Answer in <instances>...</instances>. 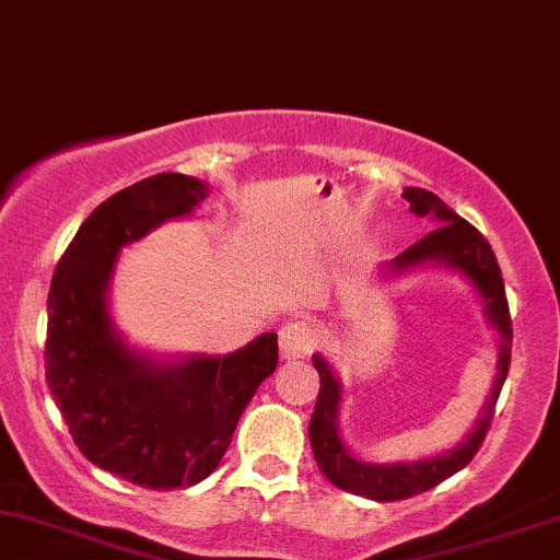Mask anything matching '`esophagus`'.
<instances>
[{"label": "esophagus", "instance_id": "esophagus-1", "mask_svg": "<svg viewBox=\"0 0 560 560\" xmlns=\"http://www.w3.org/2000/svg\"><path fill=\"white\" fill-rule=\"evenodd\" d=\"M279 350L284 361L307 358L316 350V331L305 320H289L279 329Z\"/></svg>", "mask_w": 560, "mask_h": 560}]
</instances>
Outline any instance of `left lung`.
Segmentation results:
<instances>
[{
  "label": "left lung",
  "mask_w": 560,
  "mask_h": 560,
  "mask_svg": "<svg viewBox=\"0 0 560 560\" xmlns=\"http://www.w3.org/2000/svg\"><path fill=\"white\" fill-rule=\"evenodd\" d=\"M402 197L410 202V213L416 215H434L440 226L423 234L419 242L410 244L402 255H397L389 262V271H405V268L421 266V262L436 260L447 262V266L458 268L471 279L477 287L481 302L490 324L500 334V361H498V376H494L490 400H487L481 419L474 427V432L460 442L458 447L450 450L447 455H436V458L419 460V464H365V460L352 458L347 453L342 440L337 432V408H339V387L337 376L331 374L329 363L324 358H313L320 376V389L316 408H313L311 427V447L316 455L320 471L339 490L363 494V498L378 500V503H392V500L413 498V494L432 490V487L453 477L455 471L471 464L474 455L479 453L481 442H485L487 432H490L494 419V405H498L500 389H503L508 369H511V345H513V326H511V311H508L505 300V284L503 273H500L498 258H494L490 242L479 234L471 223L455 215L453 210L442 202L432 191L419 189V186H408Z\"/></svg>",
  "instance_id": "obj_1"
}]
</instances>
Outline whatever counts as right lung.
Wrapping results in <instances>:
<instances>
[{
    "mask_svg": "<svg viewBox=\"0 0 560 560\" xmlns=\"http://www.w3.org/2000/svg\"><path fill=\"white\" fill-rule=\"evenodd\" d=\"M208 186L158 173L115 191L57 262L47 300L44 365L75 447L115 477L147 487H191L215 471L236 421L279 363L276 334L226 358L160 365L126 350L105 305L120 247L168 218L191 213Z\"/></svg>",
    "mask_w": 560,
    "mask_h": 560,
    "instance_id": "obj_1",
    "label": "right lung"
}]
</instances>
